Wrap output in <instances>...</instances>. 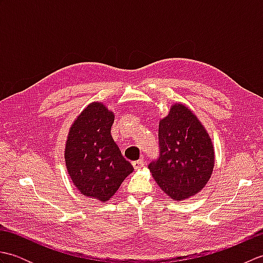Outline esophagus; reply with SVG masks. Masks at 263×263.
I'll use <instances>...</instances> for the list:
<instances>
[{
    "label": "esophagus",
    "mask_w": 263,
    "mask_h": 263,
    "mask_svg": "<svg viewBox=\"0 0 263 263\" xmlns=\"http://www.w3.org/2000/svg\"><path fill=\"white\" fill-rule=\"evenodd\" d=\"M132 166H133V168H135L136 171H139V170H141L142 167L144 166V163H143V160H137V161H133Z\"/></svg>",
    "instance_id": "obj_1"
}]
</instances>
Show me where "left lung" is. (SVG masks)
I'll return each instance as SVG.
<instances>
[{"label":"left lung","mask_w":263,"mask_h":263,"mask_svg":"<svg viewBox=\"0 0 263 263\" xmlns=\"http://www.w3.org/2000/svg\"><path fill=\"white\" fill-rule=\"evenodd\" d=\"M159 158L149 170L159 187L176 201L199 193L214 171L211 139L192 110L174 104L159 122Z\"/></svg>","instance_id":"8db88e82"}]
</instances>
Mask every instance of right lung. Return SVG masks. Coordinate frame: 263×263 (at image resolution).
I'll return each mask as SVG.
<instances>
[{
  "label": "right lung",
  "instance_id": "right-lung-1",
  "mask_svg": "<svg viewBox=\"0 0 263 263\" xmlns=\"http://www.w3.org/2000/svg\"><path fill=\"white\" fill-rule=\"evenodd\" d=\"M113 111L102 103L89 104L70 127L65 165L81 194L102 202L109 200L133 172L110 136Z\"/></svg>",
  "mask_w": 263,
  "mask_h": 263
}]
</instances>
